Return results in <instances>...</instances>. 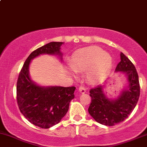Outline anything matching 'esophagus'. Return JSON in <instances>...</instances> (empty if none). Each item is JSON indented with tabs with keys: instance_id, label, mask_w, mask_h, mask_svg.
<instances>
[{
	"instance_id": "1",
	"label": "esophagus",
	"mask_w": 147,
	"mask_h": 147,
	"mask_svg": "<svg viewBox=\"0 0 147 147\" xmlns=\"http://www.w3.org/2000/svg\"><path fill=\"white\" fill-rule=\"evenodd\" d=\"M78 91H79V92L81 93V94H83V93H85L86 92V89L85 87L80 86L79 88H78Z\"/></svg>"
}]
</instances>
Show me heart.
Instances as JSON below:
<instances>
[{
	"label": "heart",
	"mask_w": 147,
	"mask_h": 147,
	"mask_svg": "<svg viewBox=\"0 0 147 147\" xmlns=\"http://www.w3.org/2000/svg\"><path fill=\"white\" fill-rule=\"evenodd\" d=\"M113 58L107 52L97 46H90L77 50L72 55L70 66L74 71L67 68V72L76 76V72L86 71L88 80L96 83L104 78L111 70Z\"/></svg>",
	"instance_id": "obj_1"
}]
</instances>
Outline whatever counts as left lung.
Returning <instances> with one entry per match:
<instances>
[{"mask_svg":"<svg viewBox=\"0 0 147 147\" xmlns=\"http://www.w3.org/2000/svg\"><path fill=\"white\" fill-rule=\"evenodd\" d=\"M116 72L124 74L127 85L117 98L109 99L106 96L105 85L98 86L90 91L91 103L88 108L90 116L99 123L113 126L123 121L133 111L140 94L138 74L134 64L123 53Z\"/></svg>","mask_w":147,"mask_h":147,"instance_id":"8db88e82","label":"left lung"}]
</instances>
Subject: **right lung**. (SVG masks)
I'll return each mask as SVG.
<instances>
[{
	"label": "right lung",
	"mask_w": 147,
	"mask_h": 147,
	"mask_svg": "<svg viewBox=\"0 0 147 147\" xmlns=\"http://www.w3.org/2000/svg\"><path fill=\"white\" fill-rule=\"evenodd\" d=\"M64 42H50L36 49L25 61L17 83L19 109L25 118L41 128H50L59 123L69 110L74 98L75 87L40 86L31 80L29 65L39 55H57L62 59L61 46Z\"/></svg>",
	"instance_id": "obj_1"
}]
</instances>
